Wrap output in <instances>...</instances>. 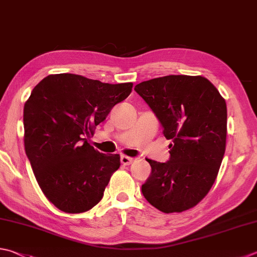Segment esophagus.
<instances>
[{
  "label": "esophagus",
  "mask_w": 257,
  "mask_h": 257,
  "mask_svg": "<svg viewBox=\"0 0 257 257\" xmlns=\"http://www.w3.org/2000/svg\"><path fill=\"white\" fill-rule=\"evenodd\" d=\"M120 162H122L124 166H130V164H132L134 162V159L127 156H122L120 157Z\"/></svg>",
  "instance_id": "esophagus-1"
}]
</instances>
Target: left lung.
<instances>
[{
	"label": "left lung",
	"instance_id": "left-lung-1",
	"mask_svg": "<svg viewBox=\"0 0 257 257\" xmlns=\"http://www.w3.org/2000/svg\"><path fill=\"white\" fill-rule=\"evenodd\" d=\"M171 140L170 159H147L151 174L142 185L145 199L160 211L195 207L210 190L226 149V101L201 76L170 75L135 86Z\"/></svg>",
	"mask_w": 257,
	"mask_h": 257
}]
</instances>
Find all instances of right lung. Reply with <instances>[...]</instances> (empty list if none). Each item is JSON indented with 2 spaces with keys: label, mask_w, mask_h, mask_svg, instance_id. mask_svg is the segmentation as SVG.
Here are the masks:
<instances>
[{
  "label": "right lung",
  "mask_w": 257,
  "mask_h": 257,
  "mask_svg": "<svg viewBox=\"0 0 257 257\" xmlns=\"http://www.w3.org/2000/svg\"><path fill=\"white\" fill-rule=\"evenodd\" d=\"M132 87L57 74L31 91L23 109L24 149L42 192L58 209L79 214L103 198L119 154L100 153L88 138Z\"/></svg>",
  "instance_id": "add662e5"
}]
</instances>
